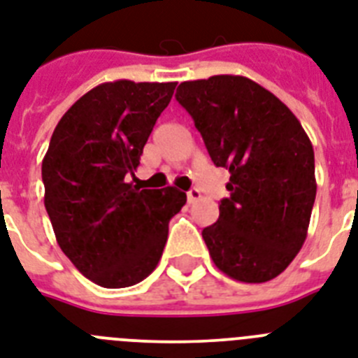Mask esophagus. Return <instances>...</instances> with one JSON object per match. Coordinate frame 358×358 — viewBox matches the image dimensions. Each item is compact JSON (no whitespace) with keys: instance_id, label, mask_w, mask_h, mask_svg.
Instances as JSON below:
<instances>
[{"instance_id":"obj_1","label":"esophagus","mask_w":358,"mask_h":358,"mask_svg":"<svg viewBox=\"0 0 358 358\" xmlns=\"http://www.w3.org/2000/svg\"><path fill=\"white\" fill-rule=\"evenodd\" d=\"M200 199V191L196 187H193V189H189L187 191V202L189 204H193L194 200H199Z\"/></svg>"}]
</instances>
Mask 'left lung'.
Segmentation results:
<instances>
[{
  "label": "left lung",
  "instance_id": "1",
  "mask_svg": "<svg viewBox=\"0 0 358 358\" xmlns=\"http://www.w3.org/2000/svg\"><path fill=\"white\" fill-rule=\"evenodd\" d=\"M211 162L229 171L219 220L202 229L217 268L243 283L280 275L303 246L316 199L315 150L280 99L241 75L176 90Z\"/></svg>",
  "mask_w": 358,
  "mask_h": 358
}]
</instances>
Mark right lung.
Here are the masks:
<instances>
[{
    "mask_svg": "<svg viewBox=\"0 0 358 358\" xmlns=\"http://www.w3.org/2000/svg\"><path fill=\"white\" fill-rule=\"evenodd\" d=\"M176 83L99 84L64 113L42 162L43 204L58 246L83 275L123 289L156 268L169 220L185 204L174 187L139 189L134 174Z\"/></svg>",
    "mask_w": 358,
    "mask_h": 358,
    "instance_id": "obj_1",
    "label": "right lung"
}]
</instances>
